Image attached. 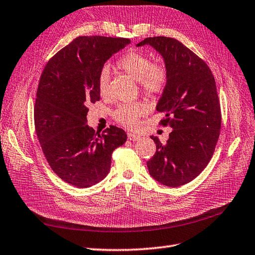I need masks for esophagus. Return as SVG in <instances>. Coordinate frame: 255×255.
<instances>
[{
  "label": "esophagus",
  "mask_w": 255,
  "mask_h": 255,
  "mask_svg": "<svg viewBox=\"0 0 255 255\" xmlns=\"http://www.w3.org/2000/svg\"><path fill=\"white\" fill-rule=\"evenodd\" d=\"M141 138V136L139 134L136 133H133V132H128V139L131 140V141H136L139 140Z\"/></svg>",
  "instance_id": "1"
}]
</instances>
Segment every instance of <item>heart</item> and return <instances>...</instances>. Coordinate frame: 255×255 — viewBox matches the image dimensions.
Returning <instances> with one entry per match:
<instances>
[{"mask_svg": "<svg viewBox=\"0 0 255 255\" xmlns=\"http://www.w3.org/2000/svg\"><path fill=\"white\" fill-rule=\"evenodd\" d=\"M117 69L139 82L143 93L156 96L164 91L168 82V70L162 63L153 62L151 58L139 51H128L116 61ZM110 72L103 68L98 76V90L101 97L109 95ZM147 113V107L143 102L124 103L115 110L114 119L121 125L134 128L139 119Z\"/></svg>", "mask_w": 255, "mask_h": 255, "instance_id": "heart-1", "label": "heart"}]
</instances>
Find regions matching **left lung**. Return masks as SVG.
I'll return each instance as SVG.
<instances>
[{
    "label": "left lung",
    "instance_id": "1",
    "mask_svg": "<svg viewBox=\"0 0 255 255\" xmlns=\"http://www.w3.org/2000/svg\"><path fill=\"white\" fill-rule=\"evenodd\" d=\"M164 57L168 82L156 110L160 126L173 128L166 143L151 135L156 153L146 161L159 183L177 187L193 181L210 161L220 136L222 115L214 76L208 64L172 37H147Z\"/></svg>",
    "mask_w": 255,
    "mask_h": 255
}]
</instances>
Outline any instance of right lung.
<instances>
[{"label": "right lung", "instance_id": "1", "mask_svg": "<svg viewBox=\"0 0 255 255\" xmlns=\"http://www.w3.org/2000/svg\"><path fill=\"white\" fill-rule=\"evenodd\" d=\"M129 38L78 36L51 57L38 83L34 126L43 154L58 177L78 188L107 177L112 153L127 134L111 125L102 133L87 125L88 106L100 100L98 76Z\"/></svg>", "mask_w": 255, "mask_h": 255}]
</instances>
